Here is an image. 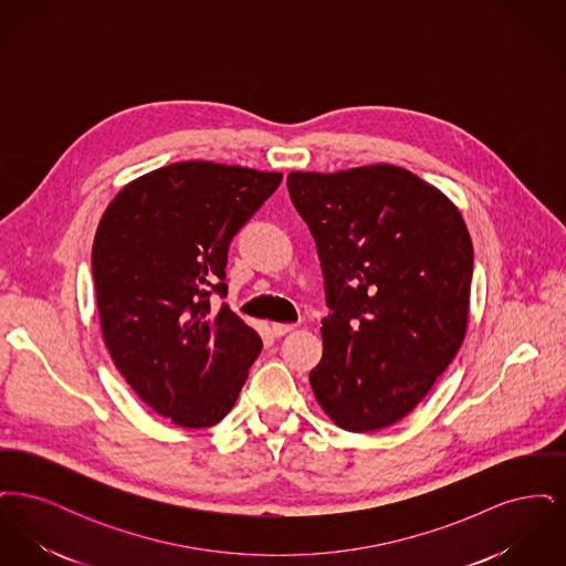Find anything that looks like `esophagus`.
<instances>
[{
    "label": "esophagus",
    "instance_id": "1",
    "mask_svg": "<svg viewBox=\"0 0 566 566\" xmlns=\"http://www.w3.org/2000/svg\"><path fill=\"white\" fill-rule=\"evenodd\" d=\"M295 328V324H273V326H271V333H273L275 337H284V335L293 333Z\"/></svg>",
    "mask_w": 566,
    "mask_h": 566
}]
</instances>
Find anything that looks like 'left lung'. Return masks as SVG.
I'll use <instances>...</instances> for the list:
<instances>
[{"instance_id": "8db88e82", "label": "left lung", "mask_w": 566, "mask_h": 566, "mask_svg": "<svg viewBox=\"0 0 566 566\" xmlns=\"http://www.w3.org/2000/svg\"><path fill=\"white\" fill-rule=\"evenodd\" d=\"M323 265V360L310 384L342 429L405 418L462 346L473 243L457 206L403 167L291 171Z\"/></svg>"}]
</instances>
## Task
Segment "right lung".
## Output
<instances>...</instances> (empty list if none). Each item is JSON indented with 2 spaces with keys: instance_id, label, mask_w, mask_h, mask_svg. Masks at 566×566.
<instances>
[{
  "instance_id": "1",
  "label": "right lung",
  "mask_w": 566,
  "mask_h": 566,
  "mask_svg": "<svg viewBox=\"0 0 566 566\" xmlns=\"http://www.w3.org/2000/svg\"><path fill=\"white\" fill-rule=\"evenodd\" d=\"M282 174L185 161L129 182L93 242V280L109 356L163 418L185 429L220 422L263 350L227 303L233 235L280 187Z\"/></svg>"
}]
</instances>
